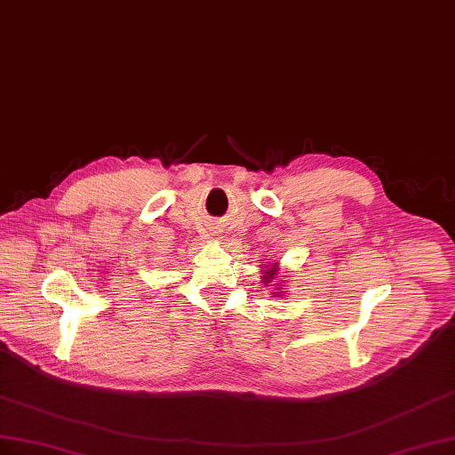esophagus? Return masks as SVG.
<instances>
[{"label": "esophagus", "instance_id": "34e87169", "mask_svg": "<svg viewBox=\"0 0 455 455\" xmlns=\"http://www.w3.org/2000/svg\"><path fill=\"white\" fill-rule=\"evenodd\" d=\"M220 232V230H219ZM219 232H215V236H219Z\"/></svg>", "mask_w": 455, "mask_h": 455}]
</instances>
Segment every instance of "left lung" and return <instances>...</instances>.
Instances as JSON below:
<instances>
[{
	"label": "left lung",
	"instance_id": "left-lung-1",
	"mask_svg": "<svg viewBox=\"0 0 455 455\" xmlns=\"http://www.w3.org/2000/svg\"><path fill=\"white\" fill-rule=\"evenodd\" d=\"M261 268H267L265 272H263V285L265 288H268V285L276 280V276H278V263H270V265H265V267H261ZM280 283V282H278ZM282 285H278V288H275V291H270L272 295L275 297H278V295H282Z\"/></svg>",
	"mask_w": 455,
	"mask_h": 455
}]
</instances>
